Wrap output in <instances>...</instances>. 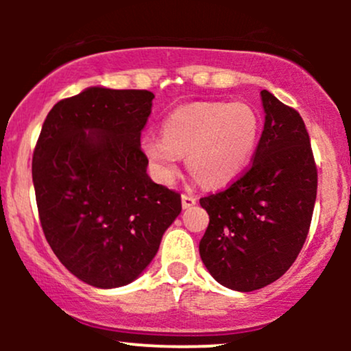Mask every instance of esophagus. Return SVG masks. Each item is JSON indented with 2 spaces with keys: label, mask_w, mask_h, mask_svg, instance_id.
<instances>
[{
  "label": "esophagus",
  "mask_w": 351,
  "mask_h": 351,
  "mask_svg": "<svg viewBox=\"0 0 351 351\" xmlns=\"http://www.w3.org/2000/svg\"><path fill=\"white\" fill-rule=\"evenodd\" d=\"M196 204V198L195 196L191 195H181V206H183V209H188L191 206H195Z\"/></svg>",
  "instance_id": "obj_1"
}]
</instances>
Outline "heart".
<instances>
[{
	"label": "heart",
	"mask_w": 351,
	"mask_h": 351,
	"mask_svg": "<svg viewBox=\"0 0 351 351\" xmlns=\"http://www.w3.org/2000/svg\"><path fill=\"white\" fill-rule=\"evenodd\" d=\"M261 119L247 104L195 102L178 107L162 123V136L145 135L142 150L156 178L171 183L181 155L209 188L236 181L251 163Z\"/></svg>",
	"instance_id": "b5f03b06"
}]
</instances>
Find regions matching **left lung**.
I'll list each match as a JSON object with an SVG mask.
<instances>
[{
    "label": "left lung",
    "mask_w": 351,
    "mask_h": 351,
    "mask_svg": "<svg viewBox=\"0 0 351 351\" xmlns=\"http://www.w3.org/2000/svg\"><path fill=\"white\" fill-rule=\"evenodd\" d=\"M264 130L252 167L228 189L201 198L209 224L199 256L215 279L252 292L289 271L307 239L317 167L299 112L261 92Z\"/></svg>",
    "instance_id": "obj_1"
}]
</instances>
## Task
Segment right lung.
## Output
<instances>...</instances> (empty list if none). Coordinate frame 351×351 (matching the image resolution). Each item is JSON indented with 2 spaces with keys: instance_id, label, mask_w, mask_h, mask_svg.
<instances>
[{
  "instance_id": "obj_1",
  "label": "right lung",
  "mask_w": 351,
  "mask_h": 351,
  "mask_svg": "<svg viewBox=\"0 0 351 351\" xmlns=\"http://www.w3.org/2000/svg\"><path fill=\"white\" fill-rule=\"evenodd\" d=\"M155 95L87 87L47 114L33 155L41 226L64 267L92 287L130 284L158 252L181 196L156 184L140 135Z\"/></svg>"
}]
</instances>
